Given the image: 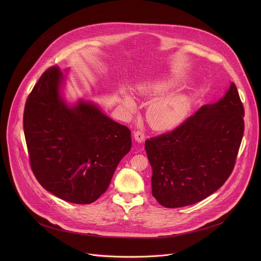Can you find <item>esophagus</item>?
<instances>
[{
    "instance_id": "esophagus-1",
    "label": "esophagus",
    "mask_w": 261,
    "mask_h": 261,
    "mask_svg": "<svg viewBox=\"0 0 261 261\" xmlns=\"http://www.w3.org/2000/svg\"><path fill=\"white\" fill-rule=\"evenodd\" d=\"M134 139H135L137 142L141 143V142L144 140V134H143V132H141V131H135V132H134Z\"/></svg>"
}]
</instances>
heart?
Here are the masks:
<instances>
[{"label":"heart","instance_id":"obj_1","mask_svg":"<svg viewBox=\"0 0 261 261\" xmlns=\"http://www.w3.org/2000/svg\"><path fill=\"white\" fill-rule=\"evenodd\" d=\"M172 88V83L168 80H157L143 83L138 87V92L143 97L155 100L146 110V121L157 131H168L187 118L190 111V101L184 95L165 96ZM125 105L130 110L136 109V102L132 96H125Z\"/></svg>","mask_w":261,"mask_h":261}]
</instances>
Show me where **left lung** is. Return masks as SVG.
<instances>
[{
	"instance_id": "left-lung-1",
	"label": "left lung",
	"mask_w": 261,
	"mask_h": 261,
	"mask_svg": "<svg viewBox=\"0 0 261 261\" xmlns=\"http://www.w3.org/2000/svg\"><path fill=\"white\" fill-rule=\"evenodd\" d=\"M244 115L232 83L219 101L203 105L173 131L146 139L152 194L161 205L194 204L226 181L242 142Z\"/></svg>"
}]
</instances>
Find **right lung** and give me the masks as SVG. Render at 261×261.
<instances>
[{"label": "right lung", "mask_w": 261, "mask_h": 261, "mask_svg": "<svg viewBox=\"0 0 261 261\" xmlns=\"http://www.w3.org/2000/svg\"><path fill=\"white\" fill-rule=\"evenodd\" d=\"M64 75L48 68L29 95L23 131L31 168L42 187L68 202L89 204L108 188L131 148V131L90 101L68 105Z\"/></svg>", "instance_id": "add662e5"}]
</instances>
